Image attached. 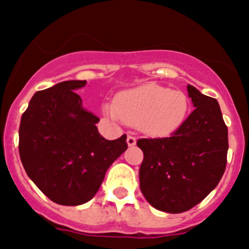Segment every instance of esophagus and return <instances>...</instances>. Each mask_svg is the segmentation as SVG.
I'll use <instances>...</instances> for the list:
<instances>
[{
    "instance_id": "obj_1",
    "label": "esophagus",
    "mask_w": 249,
    "mask_h": 249,
    "mask_svg": "<svg viewBox=\"0 0 249 249\" xmlns=\"http://www.w3.org/2000/svg\"><path fill=\"white\" fill-rule=\"evenodd\" d=\"M126 142L129 146H134L136 143V138L132 135H127L126 138Z\"/></svg>"
}]
</instances>
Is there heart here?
I'll list each match as a JSON object with an SVG mask.
<instances>
[{
    "instance_id": "obj_1",
    "label": "heart",
    "mask_w": 249,
    "mask_h": 249,
    "mask_svg": "<svg viewBox=\"0 0 249 249\" xmlns=\"http://www.w3.org/2000/svg\"><path fill=\"white\" fill-rule=\"evenodd\" d=\"M104 110L111 119L138 125L148 135L164 136L176 131L184 122L188 98L180 90L146 83L120 92L115 102L104 106Z\"/></svg>"
}]
</instances>
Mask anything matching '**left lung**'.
Returning a JSON list of instances; mask_svg holds the SVG:
<instances>
[{"mask_svg":"<svg viewBox=\"0 0 249 249\" xmlns=\"http://www.w3.org/2000/svg\"><path fill=\"white\" fill-rule=\"evenodd\" d=\"M195 109L169 138L139 139L140 189L157 210L180 213L219 184L227 163L229 134L215 98L187 86Z\"/></svg>","mask_w":249,"mask_h":249,"instance_id":"obj_1","label":"left lung"}]
</instances>
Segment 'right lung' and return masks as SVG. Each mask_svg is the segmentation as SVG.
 <instances>
[{
    "label": "right lung",
    "mask_w": 249,
    "mask_h": 249,
    "mask_svg": "<svg viewBox=\"0 0 249 249\" xmlns=\"http://www.w3.org/2000/svg\"><path fill=\"white\" fill-rule=\"evenodd\" d=\"M86 81H65L32 97L19 125V156L28 177L50 200L76 206L96 195L107 169L127 148L126 135L106 140L99 118L75 92Z\"/></svg>",
    "instance_id": "1"
}]
</instances>
